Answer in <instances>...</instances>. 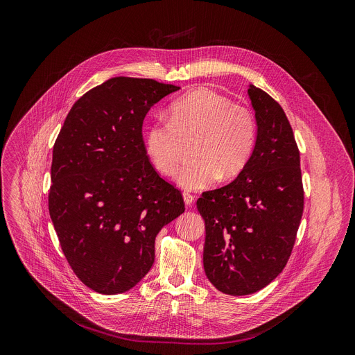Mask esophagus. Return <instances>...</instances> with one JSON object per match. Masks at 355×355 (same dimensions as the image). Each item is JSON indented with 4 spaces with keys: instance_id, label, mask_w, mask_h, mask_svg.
<instances>
[{
    "instance_id": "1",
    "label": "esophagus",
    "mask_w": 355,
    "mask_h": 355,
    "mask_svg": "<svg viewBox=\"0 0 355 355\" xmlns=\"http://www.w3.org/2000/svg\"><path fill=\"white\" fill-rule=\"evenodd\" d=\"M182 196H184V200H185V205L191 207V205L193 204L195 196H193L192 193H189V192H184V193H182Z\"/></svg>"
}]
</instances>
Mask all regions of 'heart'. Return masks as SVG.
Returning a JSON list of instances; mask_svg holds the SVG:
<instances>
[{
    "label": "heart",
    "mask_w": 355,
    "mask_h": 355,
    "mask_svg": "<svg viewBox=\"0 0 355 355\" xmlns=\"http://www.w3.org/2000/svg\"><path fill=\"white\" fill-rule=\"evenodd\" d=\"M195 136L192 160L185 163L178 184L189 191L207 188L219 175L230 180L251 159L257 141L254 114L211 88H195L170 105V121H157L146 132L144 150L163 175L175 174L182 159V140Z\"/></svg>",
    "instance_id": "heart-1"
}]
</instances>
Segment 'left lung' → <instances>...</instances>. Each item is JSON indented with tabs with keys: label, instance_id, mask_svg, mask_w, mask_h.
I'll use <instances>...</instances> for the list:
<instances>
[{
	"label": "left lung",
	"instance_id": "left-lung-1",
	"mask_svg": "<svg viewBox=\"0 0 355 355\" xmlns=\"http://www.w3.org/2000/svg\"><path fill=\"white\" fill-rule=\"evenodd\" d=\"M257 141L237 178L196 200L205 220L204 268L227 295L254 293L285 268L303 214L300 155L277 101L250 85Z\"/></svg>",
	"mask_w": 355,
	"mask_h": 355
}]
</instances>
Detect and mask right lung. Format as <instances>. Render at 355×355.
Instances as JSON below:
<instances>
[{
    "label": "right lung",
    "mask_w": 355,
    "mask_h": 355,
    "mask_svg": "<svg viewBox=\"0 0 355 355\" xmlns=\"http://www.w3.org/2000/svg\"><path fill=\"white\" fill-rule=\"evenodd\" d=\"M180 87L114 77L70 110L53 146L49 214L78 279L98 293L133 288L155 263V240L185 211L150 163L146 114Z\"/></svg>",
    "instance_id": "obj_1"
}]
</instances>
